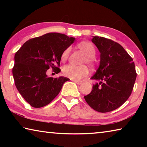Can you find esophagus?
<instances>
[{
  "label": "esophagus",
  "mask_w": 147,
  "mask_h": 147,
  "mask_svg": "<svg viewBox=\"0 0 147 147\" xmlns=\"http://www.w3.org/2000/svg\"><path fill=\"white\" fill-rule=\"evenodd\" d=\"M74 82H75L76 84H78V85H80V84H82V82L81 80H73Z\"/></svg>",
  "instance_id": "1"
}]
</instances>
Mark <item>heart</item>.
<instances>
[{"label":"heart","instance_id":"obj_1","mask_svg":"<svg viewBox=\"0 0 147 147\" xmlns=\"http://www.w3.org/2000/svg\"><path fill=\"white\" fill-rule=\"evenodd\" d=\"M78 47L85 54L86 57L83 59L82 63H86L89 66L93 67L94 65V60L93 57L95 56L96 49L94 45L89 41H82L78 45ZM71 51L70 47H67L63 51L61 54V60L65 62L67 60ZM63 74L69 78L74 80L82 78L87 76L89 73L88 67L86 65H74L69 64L64 66L62 69Z\"/></svg>","mask_w":147,"mask_h":147}]
</instances>
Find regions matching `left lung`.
Wrapping results in <instances>:
<instances>
[{"mask_svg": "<svg viewBox=\"0 0 147 147\" xmlns=\"http://www.w3.org/2000/svg\"><path fill=\"white\" fill-rule=\"evenodd\" d=\"M92 42L100 53V66L91 79L99 81L84 96L94 110L106 113L116 109L128 100L137 76L133 59L120 44L94 36Z\"/></svg>", "mask_w": 147, "mask_h": 147, "instance_id": "left-lung-1", "label": "left lung"}]
</instances>
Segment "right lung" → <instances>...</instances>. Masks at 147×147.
<instances>
[{
    "label": "right lung",
    "mask_w": 147,
    "mask_h": 147,
    "mask_svg": "<svg viewBox=\"0 0 147 147\" xmlns=\"http://www.w3.org/2000/svg\"><path fill=\"white\" fill-rule=\"evenodd\" d=\"M74 41L65 34L52 32L29 39L15 55L13 76L17 90L34 108L51 103L58 95L65 82L63 76L48 77L47 71L59 69L61 54Z\"/></svg>",
    "instance_id": "obj_1"
}]
</instances>
